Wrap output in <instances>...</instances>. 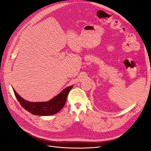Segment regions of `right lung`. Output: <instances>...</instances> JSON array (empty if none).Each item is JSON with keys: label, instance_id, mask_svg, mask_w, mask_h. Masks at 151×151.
Wrapping results in <instances>:
<instances>
[{"label": "right lung", "instance_id": "right-lung-1", "mask_svg": "<svg viewBox=\"0 0 151 151\" xmlns=\"http://www.w3.org/2000/svg\"><path fill=\"white\" fill-rule=\"evenodd\" d=\"M72 87V86L67 87L60 94L47 102L28 101L22 98L14 89L13 91L17 101L26 110L35 115L48 116L53 115L61 110L65 104L68 94Z\"/></svg>", "mask_w": 151, "mask_h": 151}]
</instances>
